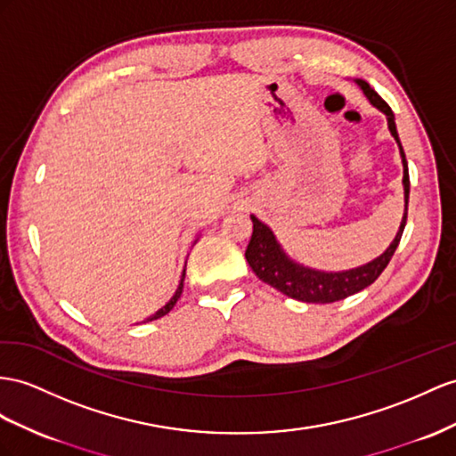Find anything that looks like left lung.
Returning <instances> with one entry per match:
<instances>
[{
  "mask_svg": "<svg viewBox=\"0 0 456 456\" xmlns=\"http://www.w3.org/2000/svg\"><path fill=\"white\" fill-rule=\"evenodd\" d=\"M354 83L360 86L362 92H364V96L368 98L371 106L387 117V126L391 131V136L395 138V142L399 144V151H401L404 214L401 219V227L396 231V235L387 247V250L364 265L353 267V270H345V272L314 270V267L302 265L290 258V256L283 250L281 242H279L277 237L273 235V231L265 224H262L256 216H250L252 239L248 242V248L244 252V256H247V262L252 267V272L258 275L264 283L277 289L279 293H283L289 298H295L300 302H312V305H330V302L343 300L350 295L360 293L362 289L370 287L381 275V272L387 267L389 260L393 258V254L396 247H399V240L403 237V231L406 225L411 181H408V163H406L404 150L401 146L399 133H396L395 115L387 106V102L381 100V96L366 83V80L356 78Z\"/></svg>",
  "mask_w": 456,
  "mask_h": 456,
  "instance_id": "left-lung-1",
  "label": "left lung"
}]
</instances>
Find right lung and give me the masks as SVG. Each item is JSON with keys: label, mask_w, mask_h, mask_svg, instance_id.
I'll list each match as a JSON object with an SVG mask.
<instances>
[{"label": "right lung", "mask_w": 456, "mask_h": 456, "mask_svg": "<svg viewBox=\"0 0 456 456\" xmlns=\"http://www.w3.org/2000/svg\"><path fill=\"white\" fill-rule=\"evenodd\" d=\"M196 240H198V239H196ZM196 240H194V242H196ZM184 267H186V265H184ZM183 283H184V270H183V275H181L179 287H177V290H175V295L169 298L167 305H166V306H161V308H159L156 314H151L150 318H146V320H144V323H146V322H154V320H158V318H161V316H166L167 312H171V310H173V306L177 305V300L181 298V293H183Z\"/></svg>", "instance_id": "add662e5"}]
</instances>
